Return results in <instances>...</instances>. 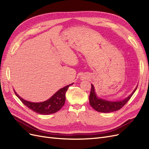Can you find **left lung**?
Instances as JSON below:
<instances>
[{
  "instance_id": "1",
  "label": "left lung",
  "mask_w": 149,
  "mask_h": 149,
  "mask_svg": "<svg viewBox=\"0 0 149 149\" xmlns=\"http://www.w3.org/2000/svg\"><path fill=\"white\" fill-rule=\"evenodd\" d=\"M137 88L135 89L133 93L130 95L125 98V100L120 101H109L101 98H98L94 91V88L93 85L91 84V92H90L89 100V104L96 111L101 112H111L116 111H118L121 109L133 95L134 92L136 91Z\"/></svg>"
}]
</instances>
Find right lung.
Returning a JSON list of instances; mask_svg holds the SVG:
<instances>
[{"instance_id": "right-lung-1", "label": "right lung", "mask_w": 149, "mask_h": 149, "mask_svg": "<svg viewBox=\"0 0 149 149\" xmlns=\"http://www.w3.org/2000/svg\"><path fill=\"white\" fill-rule=\"evenodd\" d=\"M71 84H73V83L68 85L66 86L59 89L53 96L48 99L47 101L41 102H31L25 101L18 95L15 92V93L16 96L22 101V102H23L24 104L29 107L30 109L35 112L36 113L48 115L55 113V112L59 111L64 106L66 99V92L68 89L69 86H70Z\"/></svg>"}]
</instances>
